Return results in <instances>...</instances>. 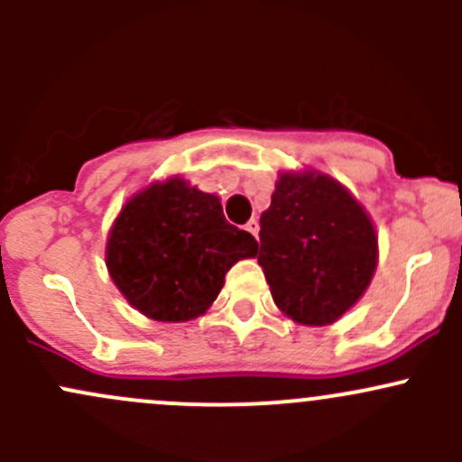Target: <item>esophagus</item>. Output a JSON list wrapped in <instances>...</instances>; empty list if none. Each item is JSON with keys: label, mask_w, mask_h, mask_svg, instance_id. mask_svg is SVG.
Masks as SVG:
<instances>
[{"label": "esophagus", "mask_w": 462, "mask_h": 462, "mask_svg": "<svg viewBox=\"0 0 462 462\" xmlns=\"http://www.w3.org/2000/svg\"><path fill=\"white\" fill-rule=\"evenodd\" d=\"M245 230H248L250 235H253L254 239H257V235H259V221H257V218H250V221L245 223Z\"/></svg>", "instance_id": "obj_1"}]
</instances>
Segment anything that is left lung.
Here are the masks:
<instances>
[{
  "instance_id": "obj_1",
  "label": "left lung",
  "mask_w": 462,
  "mask_h": 462,
  "mask_svg": "<svg viewBox=\"0 0 462 462\" xmlns=\"http://www.w3.org/2000/svg\"><path fill=\"white\" fill-rule=\"evenodd\" d=\"M254 254L273 300L297 324H333L365 295L377 235L353 194L319 171L279 174Z\"/></svg>"
}]
</instances>
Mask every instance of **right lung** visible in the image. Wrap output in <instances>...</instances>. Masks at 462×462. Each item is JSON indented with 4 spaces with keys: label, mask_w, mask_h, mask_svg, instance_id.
Wrapping results in <instances>:
<instances>
[{
    "label": "right lung",
    "mask_w": 462,
    "mask_h": 462,
    "mask_svg": "<svg viewBox=\"0 0 462 462\" xmlns=\"http://www.w3.org/2000/svg\"><path fill=\"white\" fill-rule=\"evenodd\" d=\"M257 254L250 232L230 226L218 197L183 179L134 194L109 232L106 268L129 304L149 319L203 315L239 259Z\"/></svg>",
    "instance_id": "add662e5"
}]
</instances>
